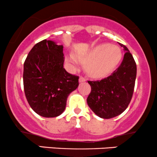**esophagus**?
<instances>
[{"mask_svg":"<svg viewBox=\"0 0 157 157\" xmlns=\"http://www.w3.org/2000/svg\"><path fill=\"white\" fill-rule=\"evenodd\" d=\"M86 81V78L85 77H82V76H80V78H79V82H85Z\"/></svg>","mask_w":157,"mask_h":157,"instance_id":"1","label":"esophagus"}]
</instances>
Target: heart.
Segmentation results:
<instances>
[{
  "label": "heart",
  "instance_id": "1",
  "mask_svg": "<svg viewBox=\"0 0 157 157\" xmlns=\"http://www.w3.org/2000/svg\"><path fill=\"white\" fill-rule=\"evenodd\" d=\"M79 58L87 63L86 70L89 75L101 78L110 75L116 68L121 60L122 53L117 45L104 43L80 55ZM66 61L73 65H78V60L73 55L67 56Z\"/></svg>",
  "mask_w": 157,
  "mask_h": 157
}]
</instances>
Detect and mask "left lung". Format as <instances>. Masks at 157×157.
Here are the masks:
<instances>
[{
    "label": "left lung",
    "instance_id": "8db88e82",
    "mask_svg": "<svg viewBox=\"0 0 157 157\" xmlns=\"http://www.w3.org/2000/svg\"><path fill=\"white\" fill-rule=\"evenodd\" d=\"M124 59L109 77L97 81H88L92 90L87 98L90 109L100 118L109 119L121 114L131 101L136 77V64L126 46Z\"/></svg>",
    "mask_w": 157,
    "mask_h": 157
}]
</instances>
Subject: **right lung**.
I'll return each instance as SVG.
<instances>
[{
    "label": "right lung",
    "mask_w": 157,
    "mask_h": 157,
    "mask_svg": "<svg viewBox=\"0 0 157 157\" xmlns=\"http://www.w3.org/2000/svg\"><path fill=\"white\" fill-rule=\"evenodd\" d=\"M63 46L51 40L41 41L31 49L24 63V89L35 113L45 118L59 116L67 98L79 86L78 76L63 68Z\"/></svg>",
    "instance_id": "add662e5"
}]
</instances>
